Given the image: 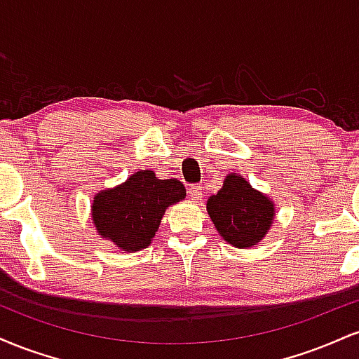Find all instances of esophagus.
Listing matches in <instances>:
<instances>
[{
	"label": "esophagus",
	"instance_id": "34e87169",
	"mask_svg": "<svg viewBox=\"0 0 359 359\" xmlns=\"http://www.w3.org/2000/svg\"><path fill=\"white\" fill-rule=\"evenodd\" d=\"M203 194H204L203 185L194 184V185H191V187H189V196H191L192 201H201V199H203Z\"/></svg>",
	"mask_w": 359,
	"mask_h": 359
}]
</instances>
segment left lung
Listing matches in <instances>:
<instances>
[{"label":"left lung","instance_id":"8db88e82","mask_svg":"<svg viewBox=\"0 0 359 359\" xmlns=\"http://www.w3.org/2000/svg\"><path fill=\"white\" fill-rule=\"evenodd\" d=\"M216 229L236 248H250L265 236L273 221V204L240 175L229 174L221 191L208 201Z\"/></svg>","mask_w":359,"mask_h":359}]
</instances>
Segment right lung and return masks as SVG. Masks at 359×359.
I'll use <instances>...</instances> for the list:
<instances>
[{
    "mask_svg": "<svg viewBox=\"0 0 359 359\" xmlns=\"http://www.w3.org/2000/svg\"><path fill=\"white\" fill-rule=\"evenodd\" d=\"M184 197L180 180H160L151 170H140L119 187L94 197L93 221L102 238L123 251H138L150 245L168 205Z\"/></svg>",
    "mask_w": 359,
    "mask_h": 359,
    "instance_id": "1",
    "label": "right lung"
}]
</instances>
